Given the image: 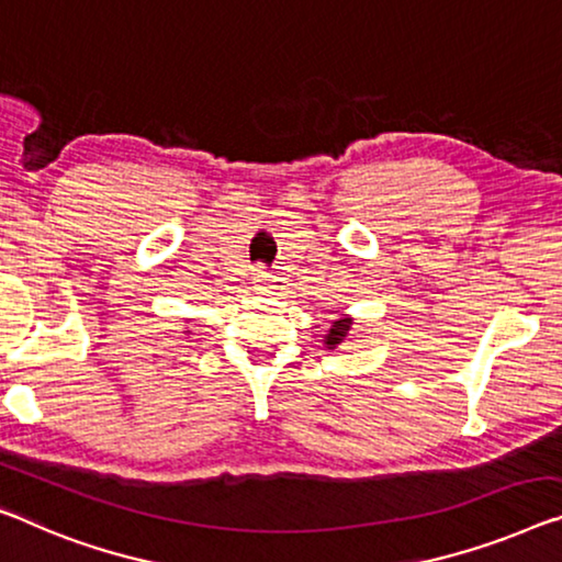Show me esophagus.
<instances>
[{"label": "esophagus", "instance_id": "34e87169", "mask_svg": "<svg viewBox=\"0 0 562 562\" xmlns=\"http://www.w3.org/2000/svg\"><path fill=\"white\" fill-rule=\"evenodd\" d=\"M274 282H278V280H274V274L259 270L257 278H255V290H257V292H272Z\"/></svg>", "mask_w": 562, "mask_h": 562}]
</instances>
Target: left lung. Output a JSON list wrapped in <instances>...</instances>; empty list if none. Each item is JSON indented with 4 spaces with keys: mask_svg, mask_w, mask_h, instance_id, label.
<instances>
[{
    "mask_svg": "<svg viewBox=\"0 0 562 562\" xmlns=\"http://www.w3.org/2000/svg\"><path fill=\"white\" fill-rule=\"evenodd\" d=\"M350 330H353V317H350V315H342V317H338V321H335V323L330 325V330L325 333V340H323V346L328 348V350L340 348L342 342L348 340Z\"/></svg>",
    "mask_w": 562,
    "mask_h": 562,
    "instance_id": "8db88e82",
    "label": "left lung"
}]
</instances>
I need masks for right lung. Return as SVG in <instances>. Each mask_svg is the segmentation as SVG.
<instances>
[{"label": "right lung", "instance_id": "right-lung-1", "mask_svg": "<svg viewBox=\"0 0 562 562\" xmlns=\"http://www.w3.org/2000/svg\"><path fill=\"white\" fill-rule=\"evenodd\" d=\"M183 333H187V335H189V330H183Z\"/></svg>", "mask_w": 562, "mask_h": 562}]
</instances>
